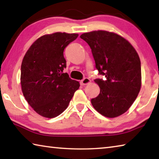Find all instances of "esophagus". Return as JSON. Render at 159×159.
I'll return each instance as SVG.
<instances>
[{
  "instance_id": "1",
  "label": "esophagus",
  "mask_w": 159,
  "mask_h": 159,
  "mask_svg": "<svg viewBox=\"0 0 159 159\" xmlns=\"http://www.w3.org/2000/svg\"><path fill=\"white\" fill-rule=\"evenodd\" d=\"M90 83V80L88 79V78H85V79H83L81 81H80V83H81V85H88Z\"/></svg>"
}]
</instances>
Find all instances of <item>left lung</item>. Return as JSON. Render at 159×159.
Wrapping results in <instances>:
<instances>
[{"mask_svg": "<svg viewBox=\"0 0 159 159\" xmlns=\"http://www.w3.org/2000/svg\"><path fill=\"white\" fill-rule=\"evenodd\" d=\"M89 45L99 74L95 81L100 93L91 99L94 108L108 118L124 114L135 100L142 85L141 62L135 49L124 38L107 31L80 35Z\"/></svg>", "mask_w": 159, "mask_h": 159, "instance_id": "8db88e82", "label": "left lung"}]
</instances>
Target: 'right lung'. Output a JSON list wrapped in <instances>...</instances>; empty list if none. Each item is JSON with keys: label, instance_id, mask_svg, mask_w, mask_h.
I'll list each match as a JSON object with an SVG mask.
<instances>
[{"label": "right lung", "instance_id": "obj_1", "mask_svg": "<svg viewBox=\"0 0 159 159\" xmlns=\"http://www.w3.org/2000/svg\"><path fill=\"white\" fill-rule=\"evenodd\" d=\"M79 36L78 34L56 32L39 38L26 51L21 66V86L29 105L37 114L55 118L65 110L79 81L67 73L64 50Z\"/></svg>", "mask_w": 159, "mask_h": 159}]
</instances>
